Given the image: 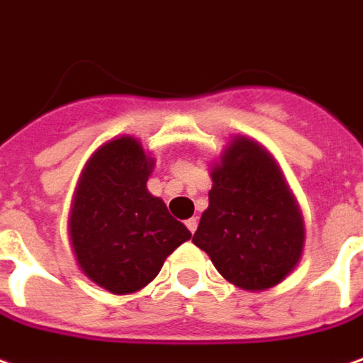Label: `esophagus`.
<instances>
[{
    "mask_svg": "<svg viewBox=\"0 0 363 363\" xmlns=\"http://www.w3.org/2000/svg\"><path fill=\"white\" fill-rule=\"evenodd\" d=\"M186 225H187V230H189V232L196 233V230H198V218H191V220H187Z\"/></svg>",
    "mask_w": 363,
    "mask_h": 363,
    "instance_id": "esophagus-1",
    "label": "esophagus"
}]
</instances>
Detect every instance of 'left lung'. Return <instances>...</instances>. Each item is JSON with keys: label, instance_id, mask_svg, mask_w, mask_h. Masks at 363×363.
I'll use <instances>...</instances> for the list:
<instances>
[{"label": "left lung", "instance_id": "8db88e82", "mask_svg": "<svg viewBox=\"0 0 363 363\" xmlns=\"http://www.w3.org/2000/svg\"><path fill=\"white\" fill-rule=\"evenodd\" d=\"M210 206L194 244L233 286H278L303 252V218L272 153L250 138H233L211 167Z\"/></svg>", "mask_w": 363, "mask_h": 363}]
</instances>
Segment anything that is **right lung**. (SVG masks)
<instances>
[{"label": "right lung", "instance_id": "add662e5", "mask_svg": "<svg viewBox=\"0 0 363 363\" xmlns=\"http://www.w3.org/2000/svg\"><path fill=\"white\" fill-rule=\"evenodd\" d=\"M152 157L130 135L87 160L69 213L77 266L99 288L125 296L145 288L191 233L147 191Z\"/></svg>", "mask_w": 363, "mask_h": 363}]
</instances>
